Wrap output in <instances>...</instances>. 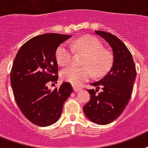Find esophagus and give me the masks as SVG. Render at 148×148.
I'll return each instance as SVG.
<instances>
[{
  "label": "esophagus",
  "instance_id": "esophagus-1",
  "mask_svg": "<svg viewBox=\"0 0 148 148\" xmlns=\"http://www.w3.org/2000/svg\"><path fill=\"white\" fill-rule=\"evenodd\" d=\"M73 89H74V91H75V92H79L80 90H82V88H81V87H77V86H74L73 87Z\"/></svg>",
  "mask_w": 148,
  "mask_h": 148
}]
</instances>
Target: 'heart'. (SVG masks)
Here are the masks:
<instances>
[{
  "label": "heart",
  "instance_id": "obj_1",
  "mask_svg": "<svg viewBox=\"0 0 148 148\" xmlns=\"http://www.w3.org/2000/svg\"><path fill=\"white\" fill-rule=\"evenodd\" d=\"M75 50L86 54L83 59V67L70 66L62 70L61 79L73 85H80L89 80L93 75L92 69L97 75H103L110 69L112 57L110 51L102 49L101 43L92 35H84L73 42ZM56 59L59 66H64L70 63L73 56V49L67 43H62L56 50Z\"/></svg>",
  "mask_w": 148,
  "mask_h": 148
}]
</instances>
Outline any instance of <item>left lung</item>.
<instances>
[{"label":"left lung","instance_id":"left-lung-1","mask_svg":"<svg viewBox=\"0 0 148 148\" xmlns=\"http://www.w3.org/2000/svg\"><path fill=\"white\" fill-rule=\"evenodd\" d=\"M95 32L110 45L113 61L108 73L98 82L91 83L97 89L88 90L90 100L84 106L83 112L93 123L106 125L115 121L127 105L137 71L132 55L120 38L103 31Z\"/></svg>","mask_w":148,"mask_h":148}]
</instances>
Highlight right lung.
Masks as SVG:
<instances>
[{
	"label": "right lung",
	"instance_id": "add662e5",
	"mask_svg": "<svg viewBox=\"0 0 148 148\" xmlns=\"http://www.w3.org/2000/svg\"><path fill=\"white\" fill-rule=\"evenodd\" d=\"M70 37L57 33L38 35L25 42L15 56L10 75L14 97L23 115L35 125L56 123L73 92L68 82L53 91L47 86L58 80L56 49Z\"/></svg>",
	"mask_w": 148,
	"mask_h": 148
}]
</instances>
